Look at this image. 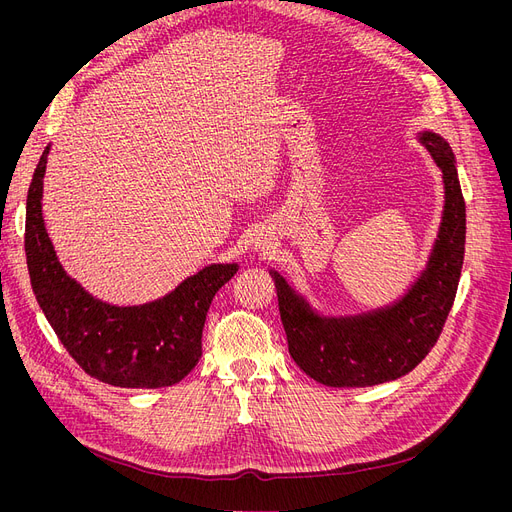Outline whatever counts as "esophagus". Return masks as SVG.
Wrapping results in <instances>:
<instances>
[{
    "mask_svg": "<svg viewBox=\"0 0 512 512\" xmlns=\"http://www.w3.org/2000/svg\"><path fill=\"white\" fill-rule=\"evenodd\" d=\"M255 247H261V245H255Z\"/></svg>",
    "mask_w": 512,
    "mask_h": 512,
    "instance_id": "1",
    "label": "esophagus"
}]
</instances>
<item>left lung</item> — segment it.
Here are the masks:
<instances>
[{"label": "left lung", "mask_w": 512, "mask_h": 512, "mask_svg": "<svg viewBox=\"0 0 512 512\" xmlns=\"http://www.w3.org/2000/svg\"><path fill=\"white\" fill-rule=\"evenodd\" d=\"M421 141L444 176L446 203L427 270L396 305L351 319H321L272 272L288 353L309 378L330 388H365L413 371L432 351L452 309L465 257V199L454 155L438 134Z\"/></svg>", "instance_id": "left-lung-1"}]
</instances>
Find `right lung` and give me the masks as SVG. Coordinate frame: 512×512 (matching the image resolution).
Wrapping results in <instances>:
<instances>
[{
	"label": "right lung",
	"mask_w": 512,
	"mask_h": 512,
	"mask_svg": "<svg viewBox=\"0 0 512 512\" xmlns=\"http://www.w3.org/2000/svg\"><path fill=\"white\" fill-rule=\"evenodd\" d=\"M49 147L35 168L26 197L24 251L33 292L68 355L99 382L120 388L178 384L201 359L209 305L238 265H209L168 297L141 307H114L93 299L66 276L41 215Z\"/></svg>",
	"instance_id": "right-lung-1"
}]
</instances>
